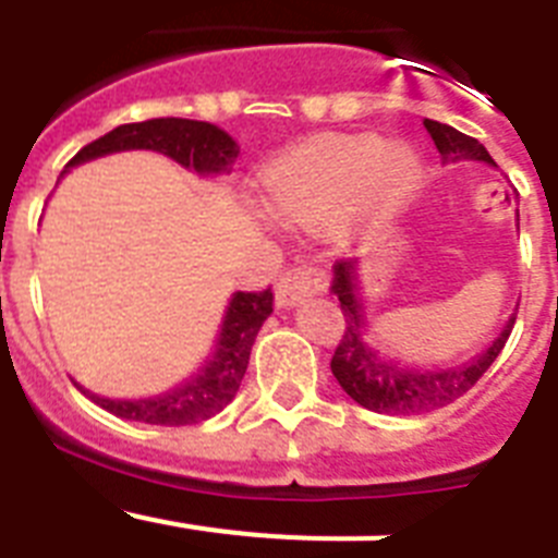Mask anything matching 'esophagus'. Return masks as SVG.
I'll use <instances>...</instances> for the list:
<instances>
[{"instance_id":"1","label":"esophagus","mask_w":558,"mask_h":558,"mask_svg":"<svg viewBox=\"0 0 558 558\" xmlns=\"http://www.w3.org/2000/svg\"><path fill=\"white\" fill-rule=\"evenodd\" d=\"M322 268L313 263H295L290 265V268L279 276V282H276V304H279V307H293V304L304 302V299L322 293Z\"/></svg>"}]
</instances>
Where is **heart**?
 <instances>
[{"instance_id":"obj_1","label":"heart","mask_w":558,"mask_h":558,"mask_svg":"<svg viewBox=\"0 0 558 558\" xmlns=\"http://www.w3.org/2000/svg\"><path fill=\"white\" fill-rule=\"evenodd\" d=\"M418 179L416 153L379 136H329L295 150L268 172V201L295 226L329 223L349 206L388 215Z\"/></svg>"}]
</instances>
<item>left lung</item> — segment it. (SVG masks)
<instances>
[{"label":"left lung","mask_w":558,"mask_h":558,"mask_svg":"<svg viewBox=\"0 0 558 558\" xmlns=\"http://www.w3.org/2000/svg\"><path fill=\"white\" fill-rule=\"evenodd\" d=\"M425 128L430 131L438 153L445 159H477L489 161L492 156L477 140L445 122L425 120ZM332 290L338 293L340 313H343V335L332 354V374L340 383V388L357 402L374 413H393V416H413V413H427L436 408H445L456 402L458 397L470 391L477 379L486 374V368L502 352L509 340L514 318L506 324L500 338L492 343L475 360L463 363L456 368H441V372H408L399 368L391 360L377 357V352L363 343V318H360V302L354 295V263L340 259L335 263V282Z\"/></svg>","instance_id":"1"}]
</instances>
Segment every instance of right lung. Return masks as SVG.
<instances>
[{
  "mask_svg": "<svg viewBox=\"0 0 558 558\" xmlns=\"http://www.w3.org/2000/svg\"><path fill=\"white\" fill-rule=\"evenodd\" d=\"M117 150L165 153V156L175 159L179 165L192 167L195 172L229 170V165L236 156L234 140L226 131H220L218 125L198 120H181V117H159V120L128 122V125L113 128L106 136L88 142L83 150H77L69 159V167ZM270 313H274V293H270V288L236 293L229 304V313H226L218 352L211 354V360L201 368L198 377L156 399L122 402V399H102L95 397V393H92V399L100 408H106L108 413H113V416L145 422V425H198L204 418L223 411L234 399V393L240 391L256 332L263 329L265 318Z\"/></svg>",
  "mask_w": 558,
  "mask_h": 558,
  "instance_id": "add662e5",
  "label": "right lung"
}]
</instances>
